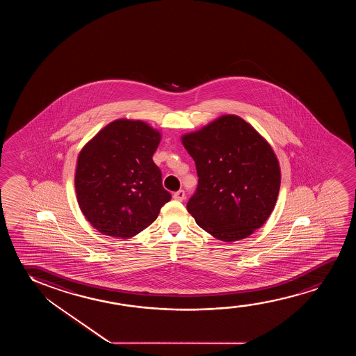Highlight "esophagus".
<instances>
[{"label":"esophagus","mask_w":356,"mask_h":356,"mask_svg":"<svg viewBox=\"0 0 356 356\" xmlns=\"http://www.w3.org/2000/svg\"><path fill=\"white\" fill-rule=\"evenodd\" d=\"M172 197H174V200H180V202H182V200H185L186 198L185 191L179 190L177 191V192H175V193H174V195H172Z\"/></svg>","instance_id":"obj_1"}]
</instances>
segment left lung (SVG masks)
<instances>
[{
    "instance_id": "left-lung-1",
    "label": "left lung",
    "mask_w": 356,
    "mask_h": 356,
    "mask_svg": "<svg viewBox=\"0 0 356 356\" xmlns=\"http://www.w3.org/2000/svg\"><path fill=\"white\" fill-rule=\"evenodd\" d=\"M182 143L193 158L198 186L187 203L195 222L234 242L260 229L277 200L281 172L268 142L236 115H224Z\"/></svg>"
}]
</instances>
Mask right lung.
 <instances>
[{"label":"right lung","mask_w":356,"mask_h":356,"mask_svg":"<svg viewBox=\"0 0 356 356\" xmlns=\"http://www.w3.org/2000/svg\"><path fill=\"white\" fill-rule=\"evenodd\" d=\"M161 134L140 120L120 119L98 132L78 158L80 209L101 234L130 238L156 219L171 200L152 156Z\"/></svg>","instance_id":"1"}]
</instances>
